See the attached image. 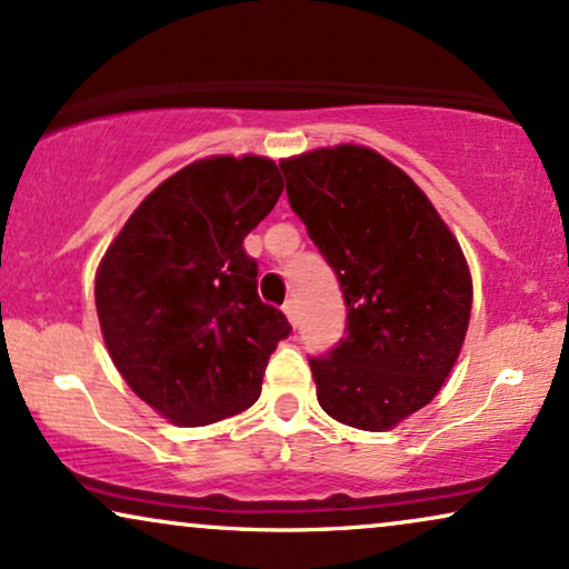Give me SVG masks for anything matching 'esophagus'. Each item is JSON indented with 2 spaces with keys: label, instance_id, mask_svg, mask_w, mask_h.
<instances>
[{
  "label": "esophagus",
  "instance_id": "obj_1",
  "mask_svg": "<svg viewBox=\"0 0 569 569\" xmlns=\"http://www.w3.org/2000/svg\"><path fill=\"white\" fill-rule=\"evenodd\" d=\"M282 311H284V316H287V321L292 323V327H298V300H287L284 306H282Z\"/></svg>",
  "mask_w": 569,
  "mask_h": 569
}]
</instances>
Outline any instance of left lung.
Instances as JSON below:
<instances>
[{
    "instance_id": "obj_1",
    "label": "left lung",
    "mask_w": 569,
    "mask_h": 569,
    "mask_svg": "<svg viewBox=\"0 0 569 569\" xmlns=\"http://www.w3.org/2000/svg\"><path fill=\"white\" fill-rule=\"evenodd\" d=\"M279 167L348 306V337L308 358L319 405L352 429H392L437 397L460 356L473 302L460 242L373 149L345 143Z\"/></svg>"
}]
</instances>
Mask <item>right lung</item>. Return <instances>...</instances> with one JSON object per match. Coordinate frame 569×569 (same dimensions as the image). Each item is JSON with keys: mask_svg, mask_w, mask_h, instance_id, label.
Segmentation results:
<instances>
[{"mask_svg": "<svg viewBox=\"0 0 569 569\" xmlns=\"http://www.w3.org/2000/svg\"><path fill=\"white\" fill-rule=\"evenodd\" d=\"M284 182L263 157L182 167L130 213L96 271V313L117 371L177 426L238 416L292 327L258 298L246 234Z\"/></svg>", "mask_w": 569, "mask_h": 569, "instance_id": "obj_1", "label": "right lung"}]
</instances>
